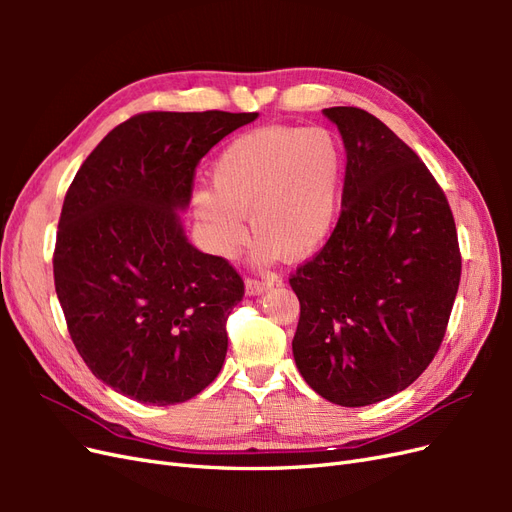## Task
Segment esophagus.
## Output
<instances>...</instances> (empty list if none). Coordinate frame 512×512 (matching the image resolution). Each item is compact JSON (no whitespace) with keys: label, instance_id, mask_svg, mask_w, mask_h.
I'll use <instances>...</instances> for the list:
<instances>
[{"label":"esophagus","instance_id":"1","mask_svg":"<svg viewBox=\"0 0 512 512\" xmlns=\"http://www.w3.org/2000/svg\"><path fill=\"white\" fill-rule=\"evenodd\" d=\"M273 284H275V275L265 277V280H256V277H247V280H245V292H247V294H260V292L269 290Z\"/></svg>","mask_w":512,"mask_h":512}]
</instances>
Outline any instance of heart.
I'll return each instance as SVG.
<instances>
[{
	"instance_id": "b5f03b06",
	"label": "heart",
	"mask_w": 512,
	"mask_h": 512,
	"mask_svg": "<svg viewBox=\"0 0 512 512\" xmlns=\"http://www.w3.org/2000/svg\"><path fill=\"white\" fill-rule=\"evenodd\" d=\"M344 170V147L329 130H256L235 138L213 162V192L196 194V213L222 254L243 241L241 215L250 213L262 258H303L329 237Z\"/></svg>"
}]
</instances>
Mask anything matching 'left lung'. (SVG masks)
Returning a JSON list of instances; mask_svg holds the SVG:
<instances>
[{"instance_id":"1","label":"left lung","mask_w":512,"mask_h":512,"mask_svg":"<svg viewBox=\"0 0 512 512\" xmlns=\"http://www.w3.org/2000/svg\"><path fill=\"white\" fill-rule=\"evenodd\" d=\"M342 134V213L322 250L297 267L292 354L333 404L389 399L440 350L461 280L448 200L401 138L356 106L324 108Z\"/></svg>"}]
</instances>
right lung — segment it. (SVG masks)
I'll use <instances>...</instances> for the list:
<instances>
[{"instance_id": "1", "label": "right lung", "mask_w": 512, "mask_h": 512, "mask_svg": "<svg viewBox=\"0 0 512 512\" xmlns=\"http://www.w3.org/2000/svg\"><path fill=\"white\" fill-rule=\"evenodd\" d=\"M258 113L134 115L76 173L53 275L72 342L98 380L141 404L188 401L218 378L243 280L185 239L196 166Z\"/></svg>"}]
</instances>
